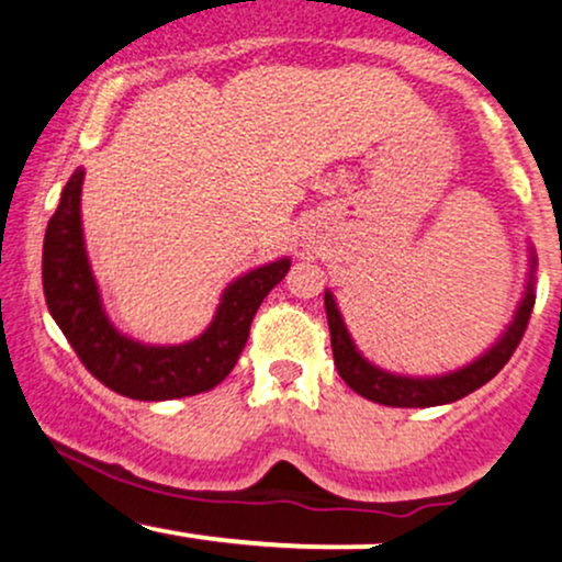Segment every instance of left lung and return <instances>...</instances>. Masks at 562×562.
I'll return each mask as SVG.
<instances>
[{
	"label": "left lung",
	"instance_id": "left-lung-1",
	"mask_svg": "<svg viewBox=\"0 0 562 562\" xmlns=\"http://www.w3.org/2000/svg\"><path fill=\"white\" fill-rule=\"evenodd\" d=\"M533 267V259H531ZM533 272V269H531ZM325 312H327V325H330V344H333V357L335 367H338V375L351 385L359 396L370 398V402L385 404V406H438L457 402V398L468 396L481 385H486L496 372L509 362V357L515 353L524 333L528 327L533 312V274L528 280L526 299L520 301L518 314H515L513 325L507 327V333L502 335L499 344L492 351L483 353L481 359H475L473 364L462 367V370L449 372L441 378H402L393 375V372H383L378 367H372L362 353L353 346L351 335H348L344 319H340L338 306H335L333 295L325 293Z\"/></svg>",
	"mask_w": 562,
	"mask_h": 562
}]
</instances>
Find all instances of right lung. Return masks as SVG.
Listing matches in <instances>:
<instances>
[{"instance_id": "1", "label": "right lung", "mask_w": 562, "mask_h": 562, "mask_svg": "<svg viewBox=\"0 0 562 562\" xmlns=\"http://www.w3.org/2000/svg\"><path fill=\"white\" fill-rule=\"evenodd\" d=\"M79 169L68 179L60 205L49 218L42 248V285L47 308L81 364L102 385L139 402L195 396L229 375L248 340L250 322L290 261L254 269L224 290L211 327L182 346H142L126 338L105 317L89 269L81 235Z\"/></svg>"}]
</instances>
